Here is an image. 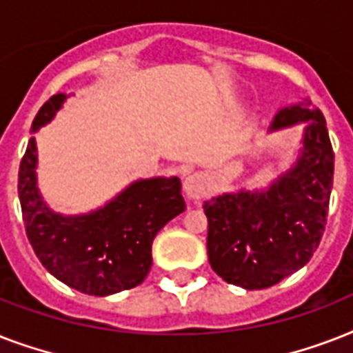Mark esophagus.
<instances>
[{
  "mask_svg": "<svg viewBox=\"0 0 353 353\" xmlns=\"http://www.w3.org/2000/svg\"><path fill=\"white\" fill-rule=\"evenodd\" d=\"M183 188L190 199H201L207 196V177L203 172H194L185 179Z\"/></svg>",
  "mask_w": 353,
  "mask_h": 353,
  "instance_id": "34e87169",
  "label": "esophagus"
}]
</instances>
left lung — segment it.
Segmentation results:
<instances>
[{
  "instance_id": "1",
  "label": "left lung",
  "mask_w": 353,
  "mask_h": 353,
  "mask_svg": "<svg viewBox=\"0 0 353 353\" xmlns=\"http://www.w3.org/2000/svg\"><path fill=\"white\" fill-rule=\"evenodd\" d=\"M306 122L302 150L290 172L268 190H240L205 201L207 252L216 274L243 290L279 284L317 251L334 185V148L323 112L312 102L284 108L271 130Z\"/></svg>"
}]
</instances>
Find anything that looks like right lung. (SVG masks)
Listing matches in <instances>:
<instances>
[{
    "label": "right lung",
    "mask_w": 353,
    "mask_h": 353,
    "mask_svg": "<svg viewBox=\"0 0 353 353\" xmlns=\"http://www.w3.org/2000/svg\"><path fill=\"white\" fill-rule=\"evenodd\" d=\"M65 102L58 93L40 108L32 132L51 122ZM36 143L30 137L18 172L25 232L41 265L69 288L106 296L132 290L152 268V243L185 210L179 177L132 183L102 209L82 216L52 212L36 187Z\"/></svg>",
    "instance_id": "obj_1"
}]
</instances>
